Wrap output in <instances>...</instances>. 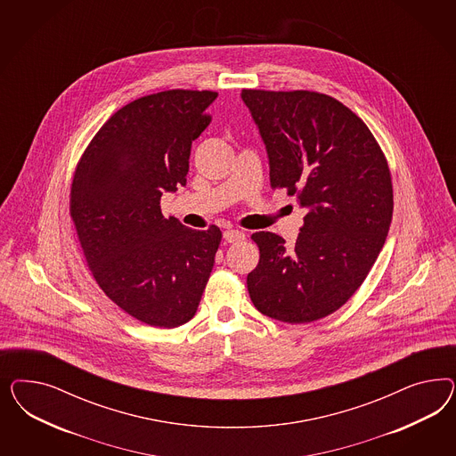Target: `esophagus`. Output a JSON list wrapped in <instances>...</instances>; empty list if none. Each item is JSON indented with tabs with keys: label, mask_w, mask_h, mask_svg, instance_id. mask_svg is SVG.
Wrapping results in <instances>:
<instances>
[{
	"label": "esophagus",
	"mask_w": 456,
	"mask_h": 456,
	"mask_svg": "<svg viewBox=\"0 0 456 456\" xmlns=\"http://www.w3.org/2000/svg\"><path fill=\"white\" fill-rule=\"evenodd\" d=\"M246 237V234L242 231H237V229H229L224 232V240L225 242H237V240H242Z\"/></svg>",
	"instance_id": "34e87169"
}]
</instances>
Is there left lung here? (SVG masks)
I'll list each match as a JSON object with an SVG mask.
<instances>
[{"label":"left lung","instance_id":"left-lung-1","mask_svg":"<svg viewBox=\"0 0 456 456\" xmlns=\"http://www.w3.org/2000/svg\"><path fill=\"white\" fill-rule=\"evenodd\" d=\"M269 157L273 189L305 210L294 248L256 232L250 301L264 316L303 324L330 316L356 292L385 246L393 217L387 159L366 124L318 92L242 90Z\"/></svg>","mask_w":456,"mask_h":456}]
</instances>
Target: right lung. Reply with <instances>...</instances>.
<instances>
[{"mask_svg":"<svg viewBox=\"0 0 456 456\" xmlns=\"http://www.w3.org/2000/svg\"><path fill=\"white\" fill-rule=\"evenodd\" d=\"M208 90H167L113 113L82 155L69 214L98 286L132 318L177 328L195 316L221 244L162 216L187 183L192 142L210 124Z\"/></svg>","mask_w":456,"mask_h":456,"instance_id":"1","label":"right lung"}]
</instances>
